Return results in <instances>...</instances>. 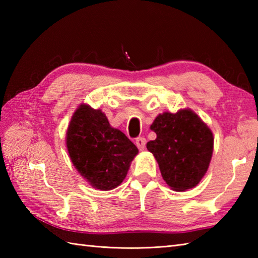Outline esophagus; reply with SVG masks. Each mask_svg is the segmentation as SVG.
<instances>
[{
	"instance_id": "34e87169",
	"label": "esophagus",
	"mask_w": 258,
	"mask_h": 258,
	"mask_svg": "<svg viewBox=\"0 0 258 258\" xmlns=\"http://www.w3.org/2000/svg\"><path fill=\"white\" fill-rule=\"evenodd\" d=\"M135 144H136V146H138L141 151L144 150L145 144H146L145 138H138V139L135 140Z\"/></svg>"
}]
</instances>
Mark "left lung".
Here are the masks:
<instances>
[{"mask_svg": "<svg viewBox=\"0 0 258 258\" xmlns=\"http://www.w3.org/2000/svg\"><path fill=\"white\" fill-rule=\"evenodd\" d=\"M151 130L156 139L147 142L146 147L156 158L166 184L178 191L193 188L210 165L212 131L190 109L160 114Z\"/></svg>", "mask_w": 258, "mask_h": 258, "instance_id": "1", "label": "left lung"}]
</instances>
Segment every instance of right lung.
<instances>
[{
	"instance_id": "1",
	"label": "right lung",
	"mask_w": 258,
	"mask_h": 258,
	"mask_svg": "<svg viewBox=\"0 0 258 258\" xmlns=\"http://www.w3.org/2000/svg\"><path fill=\"white\" fill-rule=\"evenodd\" d=\"M67 146L78 172L101 190L117 187L139 153L124 133L111 127L105 114L86 104H82L71 119Z\"/></svg>"
}]
</instances>
